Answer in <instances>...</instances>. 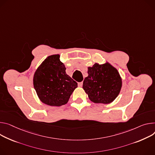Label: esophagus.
I'll return each mask as SVG.
<instances>
[{"label":"esophagus","instance_id":"obj_1","mask_svg":"<svg viewBox=\"0 0 155 155\" xmlns=\"http://www.w3.org/2000/svg\"><path fill=\"white\" fill-rule=\"evenodd\" d=\"M78 85L79 87H81L83 86V82H79L78 83Z\"/></svg>","mask_w":155,"mask_h":155}]
</instances>
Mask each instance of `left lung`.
Segmentation results:
<instances>
[{"label": "left lung", "mask_w": 155, "mask_h": 155, "mask_svg": "<svg viewBox=\"0 0 155 155\" xmlns=\"http://www.w3.org/2000/svg\"><path fill=\"white\" fill-rule=\"evenodd\" d=\"M88 74L83 88L92 102L109 104L117 97L122 88V78L115 67L108 62L101 65L95 63L88 67Z\"/></svg>", "instance_id": "1"}]
</instances>
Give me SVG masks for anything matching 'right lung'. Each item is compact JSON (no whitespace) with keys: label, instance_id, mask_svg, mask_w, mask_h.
<instances>
[{"label":"right lung","instance_id":"right-lung-1","mask_svg":"<svg viewBox=\"0 0 155 155\" xmlns=\"http://www.w3.org/2000/svg\"><path fill=\"white\" fill-rule=\"evenodd\" d=\"M59 54L52 55L42 62L34 74L33 85L42 103L51 106L67 103L77 83L66 72Z\"/></svg>","mask_w":155,"mask_h":155}]
</instances>
